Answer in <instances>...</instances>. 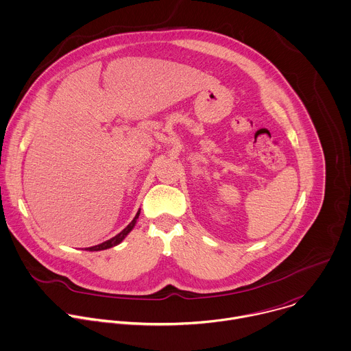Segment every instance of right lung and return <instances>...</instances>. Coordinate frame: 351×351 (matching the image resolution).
Listing matches in <instances>:
<instances>
[{
    "label": "right lung",
    "mask_w": 351,
    "mask_h": 351,
    "mask_svg": "<svg viewBox=\"0 0 351 351\" xmlns=\"http://www.w3.org/2000/svg\"><path fill=\"white\" fill-rule=\"evenodd\" d=\"M139 213H141V209L136 212V215H135V217H134V220L120 232V234H117L116 237H113V238H110L109 241H106V242H102V243H99V245H95V246H91V247H87L86 250H88V252H99V250H106V249H110V247H113V246H117L119 243H121L123 242V239L132 231V228L135 227V224H136V220H138V217H139Z\"/></svg>",
    "instance_id": "right-lung-1"
}]
</instances>
